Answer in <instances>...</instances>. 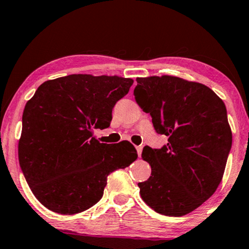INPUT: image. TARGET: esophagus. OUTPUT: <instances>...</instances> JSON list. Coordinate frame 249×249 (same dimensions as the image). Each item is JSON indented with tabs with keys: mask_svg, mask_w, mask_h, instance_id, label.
<instances>
[{
	"mask_svg": "<svg viewBox=\"0 0 249 249\" xmlns=\"http://www.w3.org/2000/svg\"><path fill=\"white\" fill-rule=\"evenodd\" d=\"M136 151H137V154H139V156H141L142 151H143V147H142V146H136Z\"/></svg>",
	"mask_w": 249,
	"mask_h": 249,
	"instance_id": "34e87169",
	"label": "esophagus"
}]
</instances>
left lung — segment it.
<instances>
[{
    "mask_svg": "<svg viewBox=\"0 0 249 249\" xmlns=\"http://www.w3.org/2000/svg\"><path fill=\"white\" fill-rule=\"evenodd\" d=\"M136 103L152 116L154 128L168 136L160 149L145 146L142 159L149 178L139 183L142 199L161 215L195 211L222 181L231 147L226 106L206 85L184 78L137 77Z\"/></svg>",
    "mask_w": 249,
    "mask_h": 249,
    "instance_id": "8db88e82",
    "label": "left lung"
}]
</instances>
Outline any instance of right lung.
<instances>
[{
	"instance_id": "obj_1",
	"label": "right lung",
	"mask_w": 249,
	"mask_h": 249,
	"mask_svg": "<svg viewBox=\"0 0 249 249\" xmlns=\"http://www.w3.org/2000/svg\"><path fill=\"white\" fill-rule=\"evenodd\" d=\"M132 78L72 74L46 81L27 101L18 161L31 191L54 213L73 215L103 196L107 176L137 159L128 141L100 143L112 109L128 93Z\"/></svg>"
}]
</instances>
